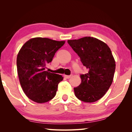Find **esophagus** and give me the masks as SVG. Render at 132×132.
<instances>
[{"label":"esophagus","instance_id":"34e87169","mask_svg":"<svg viewBox=\"0 0 132 132\" xmlns=\"http://www.w3.org/2000/svg\"><path fill=\"white\" fill-rule=\"evenodd\" d=\"M64 77L66 78V79H70V78L71 77V75H69V76H68V75H64Z\"/></svg>","mask_w":132,"mask_h":132}]
</instances>
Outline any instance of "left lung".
<instances>
[{"instance_id":"obj_1","label":"left lung","mask_w":132,"mask_h":132,"mask_svg":"<svg viewBox=\"0 0 132 132\" xmlns=\"http://www.w3.org/2000/svg\"><path fill=\"white\" fill-rule=\"evenodd\" d=\"M68 43L88 69V73L80 75L81 84L74 88L76 97L85 102L98 101L108 90L114 76L115 61L110 48L90 37L68 40Z\"/></svg>"}]
</instances>
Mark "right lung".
I'll list each match as a JSON object with an SVG mask.
<instances>
[{"mask_svg":"<svg viewBox=\"0 0 132 132\" xmlns=\"http://www.w3.org/2000/svg\"><path fill=\"white\" fill-rule=\"evenodd\" d=\"M46 38L30 39L22 46L17 57V68L21 86L26 95L37 103L55 97L61 75L45 70L55 53L64 44Z\"/></svg>","mask_w":132,"mask_h":132,"instance_id":"obj_1","label":"right lung"}]
</instances>
